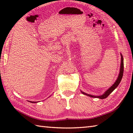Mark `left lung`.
Listing matches in <instances>:
<instances>
[{"label": "left lung", "mask_w": 133, "mask_h": 133, "mask_svg": "<svg viewBox=\"0 0 133 133\" xmlns=\"http://www.w3.org/2000/svg\"><path fill=\"white\" fill-rule=\"evenodd\" d=\"M121 66H120V70H119V75H118V77L116 81L115 82V83L112 84V85L110 87L109 89H107L106 91L104 92V94L102 95H99V96H95V95H90L88 94L87 93H85L84 92H83L81 91V92L83 94L86 95L87 96H89L91 98H97L99 99H103L106 98L108 96L111 94V93L114 91V90L117 88L118 86L119 85V83L121 82V80H122V78L123 77V67H124V64H123V56L122 55V54H121Z\"/></svg>", "instance_id": "obj_1"}]
</instances>
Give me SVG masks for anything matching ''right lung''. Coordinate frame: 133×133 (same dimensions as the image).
<instances>
[{
	"label": "right lung",
	"mask_w": 133,
	"mask_h": 133,
	"mask_svg": "<svg viewBox=\"0 0 133 133\" xmlns=\"http://www.w3.org/2000/svg\"><path fill=\"white\" fill-rule=\"evenodd\" d=\"M31 103H37L38 102H32V101H29Z\"/></svg>",
	"instance_id": "right-lung-1"
}]
</instances>
